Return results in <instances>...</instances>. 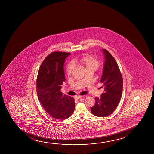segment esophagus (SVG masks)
<instances>
[{
  "label": "esophagus",
  "mask_w": 154,
  "mask_h": 154,
  "mask_svg": "<svg viewBox=\"0 0 154 154\" xmlns=\"http://www.w3.org/2000/svg\"><path fill=\"white\" fill-rule=\"evenodd\" d=\"M82 96H80V95H78V96H76L75 97V99H77V100H78V99H80V98H82Z\"/></svg>",
  "instance_id": "1"
}]
</instances>
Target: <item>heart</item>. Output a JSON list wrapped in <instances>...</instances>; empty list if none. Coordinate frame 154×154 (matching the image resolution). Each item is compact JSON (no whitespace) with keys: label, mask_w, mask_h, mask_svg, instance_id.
Segmentation results:
<instances>
[{"label":"heart","mask_w":154,"mask_h":154,"mask_svg":"<svg viewBox=\"0 0 154 154\" xmlns=\"http://www.w3.org/2000/svg\"><path fill=\"white\" fill-rule=\"evenodd\" d=\"M78 63L84 67L86 71L91 70L94 72L99 67L100 61L96 57L93 55H85L78 58ZM75 67V65L73 63L70 62L66 67V73L68 76L71 75L72 70Z\"/></svg>","instance_id":"heart-1"}]
</instances>
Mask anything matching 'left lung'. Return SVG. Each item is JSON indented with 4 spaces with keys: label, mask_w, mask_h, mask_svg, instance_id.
<instances>
[{
    "label": "left lung",
    "mask_w": 154,
    "mask_h": 154,
    "mask_svg": "<svg viewBox=\"0 0 154 154\" xmlns=\"http://www.w3.org/2000/svg\"><path fill=\"white\" fill-rule=\"evenodd\" d=\"M105 61L100 82L104 92L100 98L95 97L91 113L97 117H107L116 109L122 95L123 80L118 64L109 52L103 49Z\"/></svg>",
    "instance_id": "8db88e82"
}]
</instances>
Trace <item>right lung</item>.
<instances>
[{
    "mask_svg": "<svg viewBox=\"0 0 154 154\" xmlns=\"http://www.w3.org/2000/svg\"><path fill=\"white\" fill-rule=\"evenodd\" d=\"M70 54L54 51L48 55L40 65L36 80L39 101L49 115L56 119L69 118L75 108L74 98L60 91L65 81L63 64Z\"/></svg>",
    "mask_w": 154,
    "mask_h": 154,
    "instance_id": "right-lung-1",
    "label": "right lung"
}]
</instances>
